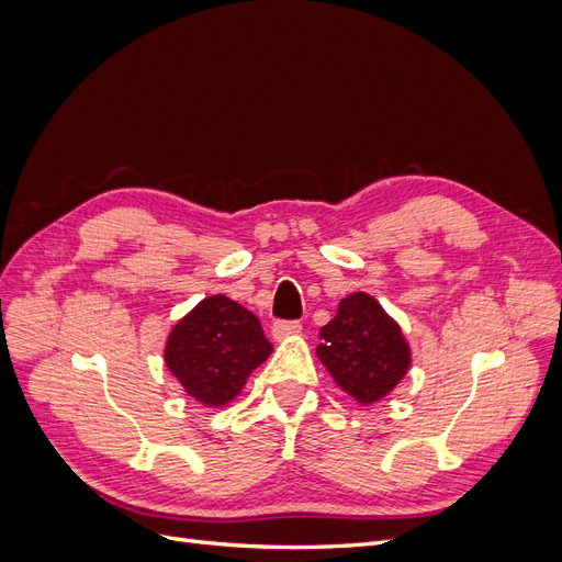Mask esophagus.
Wrapping results in <instances>:
<instances>
[{"label":"esophagus","instance_id":"obj_1","mask_svg":"<svg viewBox=\"0 0 562 562\" xmlns=\"http://www.w3.org/2000/svg\"><path fill=\"white\" fill-rule=\"evenodd\" d=\"M302 333V323L300 321H277L274 326H271V335H274L277 342L285 337H295Z\"/></svg>","mask_w":562,"mask_h":562}]
</instances>
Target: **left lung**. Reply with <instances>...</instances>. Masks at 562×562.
<instances>
[{"mask_svg":"<svg viewBox=\"0 0 562 562\" xmlns=\"http://www.w3.org/2000/svg\"><path fill=\"white\" fill-rule=\"evenodd\" d=\"M316 356L351 398L378 403L405 378L411 347L398 323L368 293H351L339 302L333 321L318 333Z\"/></svg>","mask_w":562,"mask_h":562,"instance_id":"obj_1","label":"left lung"}]
</instances>
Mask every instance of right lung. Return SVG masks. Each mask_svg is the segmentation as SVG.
I'll list each match as a JSON object with an SVG mask.
<instances>
[{
	"instance_id": "1",
	"label": "right lung",
	"mask_w": 562,
	"mask_h": 562,
	"mask_svg": "<svg viewBox=\"0 0 562 562\" xmlns=\"http://www.w3.org/2000/svg\"><path fill=\"white\" fill-rule=\"evenodd\" d=\"M271 349L258 316L225 295H211L176 323L164 361L194 401L220 407L239 396Z\"/></svg>"
}]
</instances>
